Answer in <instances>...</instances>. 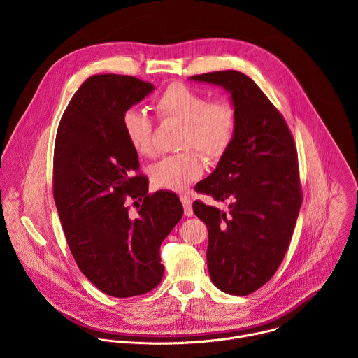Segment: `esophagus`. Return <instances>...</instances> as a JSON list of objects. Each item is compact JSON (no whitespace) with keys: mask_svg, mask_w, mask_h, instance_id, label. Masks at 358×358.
<instances>
[{"mask_svg":"<svg viewBox=\"0 0 358 358\" xmlns=\"http://www.w3.org/2000/svg\"><path fill=\"white\" fill-rule=\"evenodd\" d=\"M180 198H181L182 207H184V214H185L187 217H191V215L194 214V213H192V202H191V199H189L188 196H184V195H181Z\"/></svg>","mask_w":358,"mask_h":358,"instance_id":"esophagus-1","label":"esophagus"}]
</instances>
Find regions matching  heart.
Here are the masks:
<instances>
[{
    "mask_svg": "<svg viewBox=\"0 0 358 358\" xmlns=\"http://www.w3.org/2000/svg\"><path fill=\"white\" fill-rule=\"evenodd\" d=\"M152 109L162 120L182 123L181 148L178 155L166 156L150 169V178L156 187L170 191H185L203 174V160H220L229 150L238 126V113L225 99L211 100L208 94L184 83L169 85L152 101ZM122 130L130 147L141 157L155 155L150 116L138 109H129L122 116Z\"/></svg>",
    "mask_w": 358,
    "mask_h": 358,
    "instance_id": "b5f03b06",
    "label": "heart"
}]
</instances>
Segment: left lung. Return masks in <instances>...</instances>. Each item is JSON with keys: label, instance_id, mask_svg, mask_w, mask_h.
<instances>
[{"label": "left lung", "instance_id": "8db88e82", "mask_svg": "<svg viewBox=\"0 0 358 358\" xmlns=\"http://www.w3.org/2000/svg\"><path fill=\"white\" fill-rule=\"evenodd\" d=\"M224 86L238 113L235 138L215 171L195 191L229 199V213L192 203L208 228L207 262L222 292L246 296L271 280L289 248L301 207L297 151L280 112L249 76L238 71L194 75Z\"/></svg>", "mask_w": 358, "mask_h": 358}]
</instances>
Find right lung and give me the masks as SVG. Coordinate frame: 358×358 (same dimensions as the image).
I'll use <instances>...</instances> for the list:
<instances>
[{
    "label": "right lung",
    "mask_w": 358,
    "mask_h": 358,
    "mask_svg": "<svg viewBox=\"0 0 358 358\" xmlns=\"http://www.w3.org/2000/svg\"><path fill=\"white\" fill-rule=\"evenodd\" d=\"M152 89L134 76L93 75L71 99L57 131L54 199L68 246L80 272L115 297L144 294L162 282L160 245L184 214L176 194H148L122 130L123 113ZM127 199L138 206L136 215Z\"/></svg>",
    "instance_id": "add662e5"
}]
</instances>
